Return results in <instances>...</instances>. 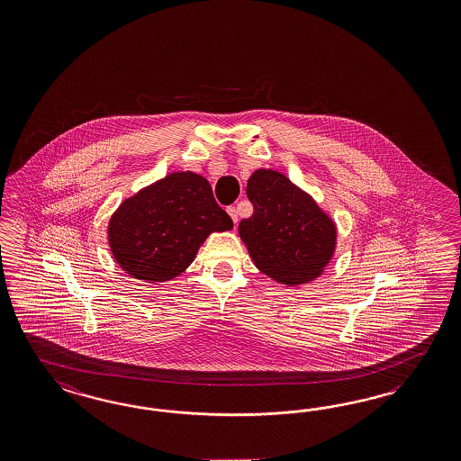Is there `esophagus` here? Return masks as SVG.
I'll list each match as a JSON object with an SVG mask.
<instances>
[{
    "label": "esophagus",
    "mask_w": 461,
    "mask_h": 461,
    "mask_svg": "<svg viewBox=\"0 0 461 461\" xmlns=\"http://www.w3.org/2000/svg\"><path fill=\"white\" fill-rule=\"evenodd\" d=\"M227 212H229L230 219H232V222H234V224H237V221H239V213H237L236 207H229V209H227Z\"/></svg>",
    "instance_id": "obj_1"
}]
</instances>
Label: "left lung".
Instances as JSON below:
<instances>
[{
	"label": "left lung",
	"instance_id": "left-lung-1",
	"mask_svg": "<svg viewBox=\"0 0 461 461\" xmlns=\"http://www.w3.org/2000/svg\"><path fill=\"white\" fill-rule=\"evenodd\" d=\"M254 207L239 224L258 269L281 285L313 281L330 263L337 227L302 188L275 170H256L246 188Z\"/></svg>",
	"mask_w": 461,
	"mask_h": 461
}]
</instances>
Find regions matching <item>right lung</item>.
Returning a JSON list of instances; mask_svg holds the SVG:
<instances>
[{"label": "right lung", "mask_w": 461, "mask_h": 461, "mask_svg": "<svg viewBox=\"0 0 461 461\" xmlns=\"http://www.w3.org/2000/svg\"><path fill=\"white\" fill-rule=\"evenodd\" d=\"M232 227L203 176L175 171L126 198L109 221L107 239L130 276L163 283L184 273L212 232Z\"/></svg>", "instance_id": "add662e5"}]
</instances>
